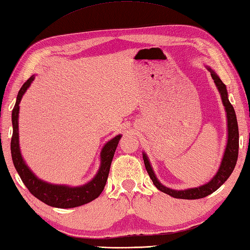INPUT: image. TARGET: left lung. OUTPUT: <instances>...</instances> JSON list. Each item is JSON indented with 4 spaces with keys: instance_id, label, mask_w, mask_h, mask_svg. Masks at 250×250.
<instances>
[{
    "instance_id": "1",
    "label": "left lung",
    "mask_w": 250,
    "mask_h": 250,
    "mask_svg": "<svg viewBox=\"0 0 250 250\" xmlns=\"http://www.w3.org/2000/svg\"><path fill=\"white\" fill-rule=\"evenodd\" d=\"M208 69L210 71V76L215 82L216 86H217L218 91L221 95V99H223L224 106L226 107V112H227V119H228V143H227L225 155L223 158V162L219 167V170L216 175L213 177L212 181H209L208 184L202 185L197 188H190V189L186 190H173L170 189L168 187H165L159 183V181L156 179V176L154 174V171L149 165L148 159L146 155L143 153V160H144V166H146V169L147 173L153 181V184L157 187V189L163 191L167 195L177 198V199H188V200H193V199H200L204 198L210 193H213L215 190H217L218 188L224 184V183L229 179L232 172H233L235 165L237 162V156H238V126H237V120L235 115V111L233 106H232L231 103L228 99V92H227L226 85L224 82L220 80L219 77L216 75L214 71L208 67Z\"/></svg>"
}]
</instances>
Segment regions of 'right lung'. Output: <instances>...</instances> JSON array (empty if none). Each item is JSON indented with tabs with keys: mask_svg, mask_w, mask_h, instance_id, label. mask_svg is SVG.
<instances>
[{
	"mask_svg": "<svg viewBox=\"0 0 250 250\" xmlns=\"http://www.w3.org/2000/svg\"><path fill=\"white\" fill-rule=\"evenodd\" d=\"M35 77L32 76L27 79L20 91L18 92L17 101L12 113L13 122V136L10 141V151H12V158L15 168L18 172L20 179L23 182L25 187L33 196L38 200L46 203L50 207L59 208H70L80 207L86 204L101 195L104 190V185L108 180L110 166L112 163L114 152L121 139V135L114 137L112 140L106 143L101 153V168H99L96 176L88 182L87 184L80 187H68L65 185H52L43 182L33 174V172L25 165L23 158L21 156L19 147V131H18V113L19 104L22 96L30 86L31 82Z\"/></svg>",
	"mask_w": 250,
	"mask_h": 250,
	"instance_id": "1",
	"label": "right lung"
}]
</instances>
